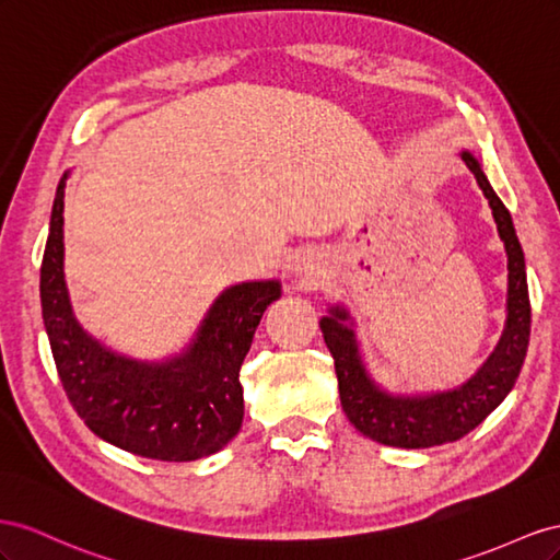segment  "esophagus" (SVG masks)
<instances>
[{
  "label": "esophagus",
  "mask_w": 560,
  "mask_h": 560,
  "mask_svg": "<svg viewBox=\"0 0 560 560\" xmlns=\"http://www.w3.org/2000/svg\"><path fill=\"white\" fill-rule=\"evenodd\" d=\"M291 269L295 271V275H300V277H307V279L316 277V262L310 258V255L295 253L293 260H291Z\"/></svg>",
  "instance_id": "34e87169"
}]
</instances>
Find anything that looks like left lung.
<instances>
[{
    "label": "left lung",
    "mask_w": 560,
    "mask_h": 560,
    "mask_svg": "<svg viewBox=\"0 0 560 560\" xmlns=\"http://www.w3.org/2000/svg\"><path fill=\"white\" fill-rule=\"evenodd\" d=\"M478 187L492 209L494 225L506 250L509 289L506 322L492 354L467 382L445 392L394 394L385 389L365 369L354 332V318L345 305H332L322 326L324 340L335 359L342 410L363 436L394 448H431L467 436L498 408L514 389L525 351L530 342V298L525 279V258L506 206L494 195L481 162L471 152H462Z\"/></svg>",
    "instance_id": "obj_1"
}]
</instances>
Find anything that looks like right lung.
I'll return each instance as SVG.
<instances>
[{"label": "right lung", "instance_id": "1", "mask_svg": "<svg viewBox=\"0 0 560 560\" xmlns=\"http://www.w3.org/2000/svg\"><path fill=\"white\" fill-rule=\"evenodd\" d=\"M68 171L56 189L42 260V316L72 408L95 436L140 457L191 462L236 436L244 420L238 371L281 281H242L222 291L180 354L140 361L95 340L77 322L66 283Z\"/></svg>", "mask_w": 560, "mask_h": 560}]
</instances>
